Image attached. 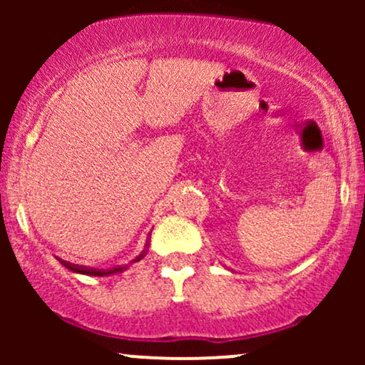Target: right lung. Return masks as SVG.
<instances>
[{"label":"right lung","instance_id":"1","mask_svg":"<svg viewBox=\"0 0 365 365\" xmlns=\"http://www.w3.org/2000/svg\"><path fill=\"white\" fill-rule=\"evenodd\" d=\"M144 257V254H140L139 257H135V261H140V259ZM133 261V262H135ZM63 266L68 267V269H72L73 273H81V274H91V276H106V274H113V273H120V271H123L121 267H113V269H92V267H83V266H75V264H70V262H63Z\"/></svg>","mask_w":365,"mask_h":365}]
</instances>
